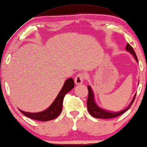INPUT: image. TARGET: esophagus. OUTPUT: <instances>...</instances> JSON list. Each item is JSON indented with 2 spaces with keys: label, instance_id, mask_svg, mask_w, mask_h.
Masks as SVG:
<instances>
[{
  "label": "esophagus",
  "instance_id": "obj_1",
  "mask_svg": "<svg viewBox=\"0 0 147 147\" xmlns=\"http://www.w3.org/2000/svg\"><path fill=\"white\" fill-rule=\"evenodd\" d=\"M85 79V75L84 74H79L76 76V77L75 78V83L76 85H79V84H81L83 83L84 80Z\"/></svg>",
  "mask_w": 147,
  "mask_h": 147
}]
</instances>
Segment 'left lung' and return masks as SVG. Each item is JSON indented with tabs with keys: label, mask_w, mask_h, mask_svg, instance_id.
Here are the masks:
<instances>
[{
	"label": "left lung",
	"mask_w": 147,
	"mask_h": 147,
	"mask_svg": "<svg viewBox=\"0 0 147 147\" xmlns=\"http://www.w3.org/2000/svg\"><path fill=\"white\" fill-rule=\"evenodd\" d=\"M126 51L130 52L132 55L134 56V58L136 61H138L137 57H136V53L134 52L133 48H132L129 43H127L126 47ZM88 97L87 100V107L88 110L90 114V115L93 116V117L96 118H103V119H108V118H116L118 116L122 115V114H124V112L127 111V110L130 108V106H132V103L134 101V99L136 98V94L134 96L133 99L132 100L131 102H130L129 106L127 108H125L124 110H122L120 112H110L108 110H106L102 109V108H100L97 104H96L95 100H94V95L92 91L91 87L90 86H88Z\"/></svg>",
	"instance_id": "8db88e82"
}]
</instances>
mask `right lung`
Returning <instances> with one entry per match:
<instances>
[{
	"label": "right lung",
	"instance_id": "right-lung-1",
	"mask_svg": "<svg viewBox=\"0 0 147 147\" xmlns=\"http://www.w3.org/2000/svg\"><path fill=\"white\" fill-rule=\"evenodd\" d=\"M74 85L75 84H74L73 78H70L66 80L61 90H60L59 93L58 94L57 98L51 104V106L44 111L31 113V112L23 111L20 109L19 110L25 116L31 118V119L37 120L39 121H49V120L55 119L61 114L62 106H63V98L65 97V94L73 89Z\"/></svg>",
	"mask_w": 147,
	"mask_h": 147
}]
</instances>
